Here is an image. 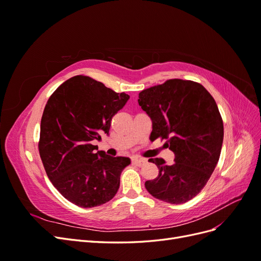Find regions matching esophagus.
<instances>
[{"label": "esophagus", "instance_id": "obj_1", "mask_svg": "<svg viewBox=\"0 0 261 261\" xmlns=\"http://www.w3.org/2000/svg\"><path fill=\"white\" fill-rule=\"evenodd\" d=\"M147 162V159H145V158H134L133 159V163L138 165V167H141V165L145 164Z\"/></svg>", "mask_w": 261, "mask_h": 261}]
</instances>
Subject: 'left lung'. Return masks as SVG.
Listing matches in <instances>:
<instances>
[{
    "mask_svg": "<svg viewBox=\"0 0 261 261\" xmlns=\"http://www.w3.org/2000/svg\"><path fill=\"white\" fill-rule=\"evenodd\" d=\"M138 103L152 121L150 140L165 139L175 154L172 165L149 159L159 174L146 181V189L165 202H187L207 184L220 158L223 121L216 101L198 83L169 80L141 91Z\"/></svg>",
    "mask_w": 261,
    "mask_h": 261,
    "instance_id": "left-lung-1",
    "label": "left lung"
}]
</instances>
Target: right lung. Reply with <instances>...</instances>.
<instances>
[{
  "mask_svg": "<svg viewBox=\"0 0 261 261\" xmlns=\"http://www.w3.org/2000/svg\"><path fill=\"white\" fill-rule=\"evenodd\" d=\"M128 99L125 92L78 75L63 83L46 102L39 153L53 186L78 207L101 206L118 191L130 159L97 151L92 141L109 133L113 115Z\"/></svg>",
  "mask_w": 261,
  "mask_h": 261,
  "instance_id": "obj_1",
  "label": "right lung"
}]
</instances>
